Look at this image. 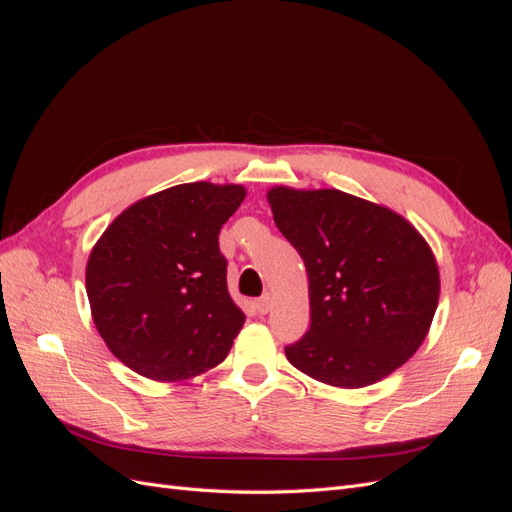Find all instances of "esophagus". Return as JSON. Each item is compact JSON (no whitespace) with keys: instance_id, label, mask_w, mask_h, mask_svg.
Returning a JSON list of instances; mask_svg holds the SVG:
<instances>
[{"instance_id":"esophagus-1","label":"esophagus","mask_w":512,"mask_h":512,"mask_svg":"<svg viewBox=\"0 0 512 512\" xmlns=\"http://www.w3.org/2000/svg\"><path fill=\"white\" fill-rule=\"evenodd\" d=\"M271 305H273V297H271V294H265V297H260V299L256 301V309H258V314H269Z\"/></svg>"}]
</instances>
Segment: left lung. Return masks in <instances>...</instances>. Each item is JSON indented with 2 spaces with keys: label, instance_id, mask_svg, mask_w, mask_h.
I'll list each match as a JSON object with an SVG mask.
<instances>
[{
  "label": "left lung",
  "instance_id": "obj_1",
  "mask_svg": "<svg viewBox=\"0 0 512 512\" xmlns=\"http://www.w3.org/2000/svg\"><path fill=\"white\" fill-rule=\"evenodd\" d=\"M273 220L303 258L312 324L290 365L335 389L391 376L421 348L440 299L425 237L397 211L335 188L273 185Z\"/></svg>",
  "mask_w": 512,
  "mask_h": 512
}]
</instances>
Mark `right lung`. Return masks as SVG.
<instances>
[{"label": "right lung", "mask_w": 512, "mask_h": 512, "mask_svg": "<svg viewBox=\"0 0 512 512\" xmlns=\"http://www.w3.org/2000/svg\"><path fill=\"white\" fill-rule=\"evenodd\" d=\"M245 194L239 183L173 185L123 209L91 247V318L138 376L181 382L226 359L245 314L228 292L218 235Z\"/></svg>", "instance_id": "obj_1"}]
</instances>
